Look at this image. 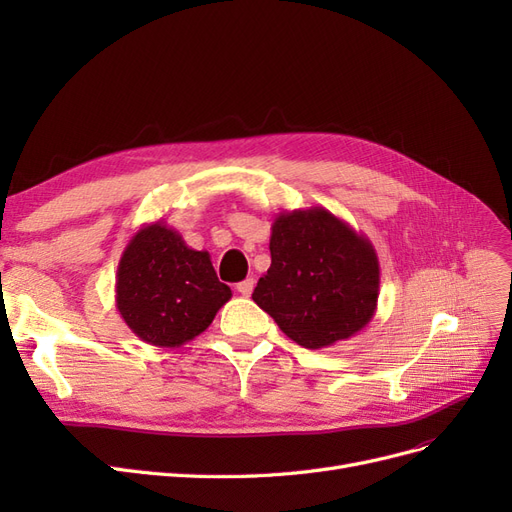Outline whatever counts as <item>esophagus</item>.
<instances>
[{"label": "esophagus", "instance_id": "obj_1", "mask_svg": "<svg viewBox=\"0 0 512 512\" xmlns=\"http://www.w3.org/2000/svg\"><path fill=\"white\" fill-rule=\"evenodd\" d=\"M237 290L239 294H243V297H250L252 290H254V280H243L237 284Z\"/></svg>", "mask_w": 512, "mask_h": 512}]
</instances>
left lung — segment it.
Instances as JSON below:
<instances>
[{
    "instance_id": "1",
    "label": "left lung",
    "mask_w": 512,
    "mask_h": 512,
    "mask_svg": "<svg viewBox=\"0 0 512 512\" xmlns=\"http://www.w3.org/2000/svg\"><path fill=\"white\" fill-rule=\"evenodd\" d=\"M271 267L254 303L294 344L327 348L371 322L380 262L371 241L329 209L282 211L271 226Z\"/></svg>"
}]
</instances>
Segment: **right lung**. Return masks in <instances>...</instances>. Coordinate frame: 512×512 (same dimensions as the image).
<instances>
[{
  "mask_svg": "<svg viewBox=\"0 0 512 512\" xmlns=\"http://www.w3.org/2000/svg\"><path fill=\"white\" fill-rule=\"evenodd\" d=\"M230 297L209 252L192 250L162 220L138 228L121 254L115 280L117 312L128 329L151 346L179 348L192 342Z\"/></svg>",
  "mask_w": 512,
  "mask_h": 512,
  "instance_id": "1",
  "label": "right lung"
}]
</instances>
